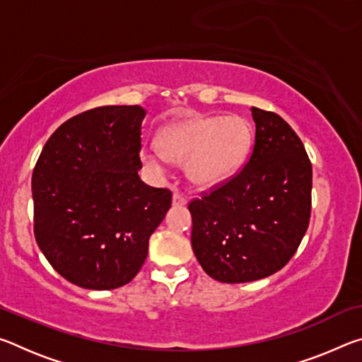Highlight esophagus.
<instances>
[{"label": "esophagus", "instance_id": "1", "mask_svg": "<svg viewBox=\"0 0 362 362\" xmlns=\"http://www.w3.org/2000/svg\"><path fill=\"white\" fill-rule=\"evenodd\" d=\"M173 204H174V206H185V204H187V198H185V196H183L180 192H174Z\"/></svg>", "mask_w": 362, "mask_h": 362}]
</instances>
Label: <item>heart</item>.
I'll return each instance as SVG.
<instances>
[{"instance_id": "obj_1", "label": "heart", "mask_w": 362, "mask_h": 362, "mask_svg": "<svg viewBox=\"0 0 362 362\" xmlns=\"http://www.w3.org/2000/svg\"><path fill=\"white\" fill-rule=\"evenodd\" d=\"M155 144L159 153H142V163L151 173H164V156L185 163L193 185L214 188L230 180L246 163L252 127L240 116H189L163 126Z\"/></svg>"}]
</instances>
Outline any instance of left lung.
<instances>
[{
    "label": "left lung",
    "mask_w": 362,
    "mask_h": 362,
    "mask_svg": "<svg viewBox=\"0 0 362 362\" xmlns=\"http://www.w3.org/2000/svg\"><path fill=\"white\" fill-rule=\"evenodd\" d=\"M252 155L241 173L188 204L192 247L220 283H250L279 272L310 223L311 163L279 115L250 108Z\"/></svg>",
    "instance_id": "8db88e82"
}]
</instances>
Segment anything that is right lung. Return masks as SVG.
<instances>
[{"label":"right lung","mask_w":362,"mask_h":362,"mask_svg":"<svg viewBox=\"0 0 362 362\" xmlns=\"http://www.w3.org/2000/svg\"><path fill=\"white\" fill-rule=\"evenodd\" d=\"M145 115L139 105L88 110L65 121L36 161V243L60 276L84 289L131 283L170 207L168 188L139 177Z\"/></svg>","instance_id":"right-lung-1"}]
</instances>
